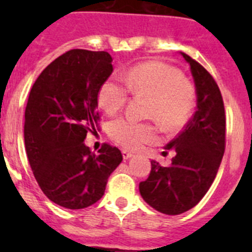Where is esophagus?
Instances as JSON below:
<instances>
[{
	"instance_id": "34e87169",
	"label": "esophagus",
	"mask_w": 252,
	"mask_h": 252,
	"mask_svg": "<svg viewBox=\"0 0 252 252\" xmlns=\"http://www.w3.org/2000/svg\"><path fill=\"white\" fill-rule=\"evenodd\" d=\"M132 155H133V154L131 153V151L126 150V149H124V150H122V157H124V159H130Z\"/></svg>"
}]
</instances>
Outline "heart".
Instances as JSON below:
<instances>
[{
	"instance_id": "b5f03b06",
	"label": "heart",
	"mask_w": 252,
	"mask_h": 252,
	"mask_svg": "<svg viewBox=\"0 0 252 252\" xmlns=\"http://www.w3.org/2000/svg\"><path fill=\"white\" fill-rule=\"evenodd\" d=\"M124 81L126 86L116 79H107L99 87L98 106L108 115L121 110L131 92L133 95L148 97V117L159 121L166 130H175L186 124L194 107V86L180 70L161 62L132 66L124 75ZM108 132L119 145L135 150L157 139L158 126L150 121L119 117L111 122Z\"/></svg>"
}]
</instances>
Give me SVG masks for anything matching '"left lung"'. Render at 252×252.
<instances>
[{
	"label": "left lung",
	"instance_id": "left-lung-1",
	"mask_svg": "<svg viewBox=\"0 0 252 252\" xmlns=\"http://www.w3.org/2000/svg\"><path fill=\"white\" fill-rule=\"evenodd\" d=\"M190 65L197 110L165 150L175 151L170 165L151 161L150 175L139 186L144 201L165 215H180L201 201L217 175L226 148V116L221 91L204 66L182 53Z\"/></svg>",
	"mask_w": 252,
	"mask_h": 252
}]
</instances>
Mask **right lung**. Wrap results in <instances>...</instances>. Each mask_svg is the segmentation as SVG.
I'll return each mask as SVG.
<instances>
[{
  "label": "right lung",
  "mask_w": 252,
  "mask_h": 252,
  "mask_svg": "<svg viewBox=\"0 0 252 252\" xmlns=\"http://www.w3.org/2000/svg\"><path fill=\"white\" fill-rule=\"evenodd\" d=\"M113 72L107 51L72 49L37 77L25 110V149L44 194L69 209L99 201L107 180L122 161L116 146L104 142L98 154L84 145L95 131L98 91Z\"/></svg>",
  "instance_id": "right-lung-1"
}]
</instances>
